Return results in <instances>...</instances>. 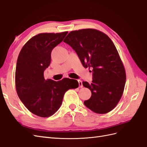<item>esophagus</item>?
<instances>
[{"instance_id": "esophagus-1", "label": "esophagus", "mask_w": 147, "mask_h": 147, "mask_svg": "<svg viewBox=\"0 0 147 147\" xmlns=\"http://www.w3.org/2000/svg\"><path fill=\"white\" fill-rule=\"evenodd\" d=\"M78 84H79V88H82L83 87L82 82L81 80H78Z\"/></svg>"}]
</instances>
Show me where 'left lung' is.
Segmentation results:
<instances>
[{
  "label": "left lung",
  "instance_id": "left-lung-1",
  "mask_svg": "<svg viewBox=\"0 0 147 147\" xmlns=\"http://www.w3.org/2000/svg\"><path fill=\"white\" fill-rule=\"evenodd\" d=\"M64 42L77 53L84 68L92 69V83H82L91 91L84 105L96 113L110 112L121 99L126 79L123 64L112 40L99 30L84 29L71 31Z\"/></svg>",
  "mask_w": 147,
  "mask_h": 147
}]
</instances>
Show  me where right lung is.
<instances>
[{
    "instance_id": "1",
    "label": "right lung",
    "mask_w": 147,
    "mask_h": 147,
    "mask_svg": "<svg viewBox=\"0 0 147 147\" xmlns=\"http://www.w3.org/2000/svg\"><path fill=\"white\" fill-rule=\"evenodd\" d=\"M67 33L35 35L26 43L18 57L15 72L17 94L26 107L37 116H51L60 108L65 92L78 87L76 80L64 78L56 82L44 78L43 72L50 64L53 49Z\"/></svg>"
}]
</instances>
